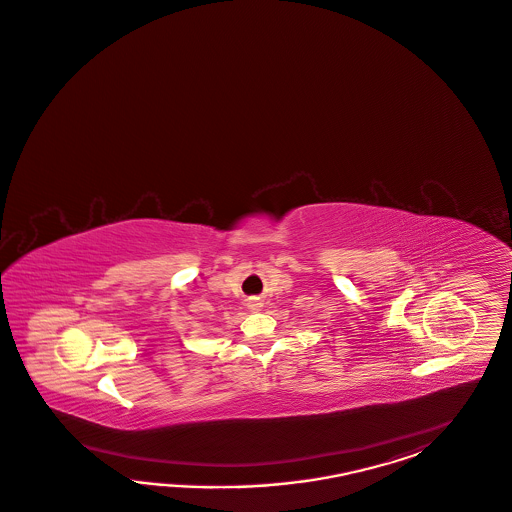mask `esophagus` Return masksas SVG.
<instances>
[{"instance_id": "esophagus-1", "label": "esophagus", "mask_w": 512, "mask_h": 512, "mask_svg": "<svg viewBox=\"0 0 512 512\" xmlns=\"http://www.w3.org/2000/svg\"><path fill=\"white\" fill-rule=\"evenodd\" d=\"M261 303L259 301H251L250 303V309L251 311H261Z\"/></svg>"}]
</instances>
